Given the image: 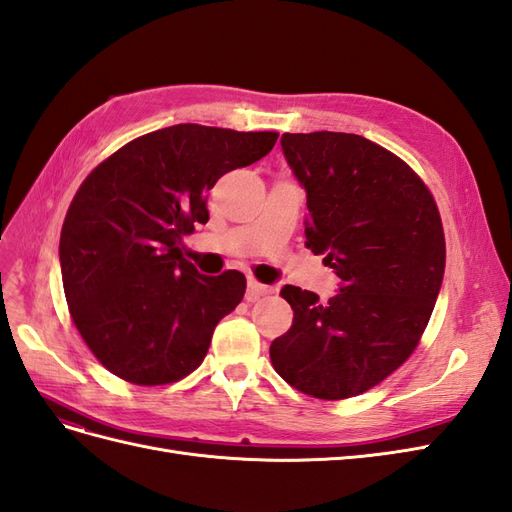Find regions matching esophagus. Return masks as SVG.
<instances>
[{
  "label": "esophagus",
  "instance_id": "obj_1",
  "mask_svg": "<svg viewBox=\"0 0 512 512\" xmlns=\"http://www.w3.org/2000/svg\"><path fill=\"white\" fill-rule=\"evenodd\" d=\"M273 292V288L271 286H265V284H260V282H256L254 277H250V280H247V292H245V299L247 301H258L260 297H267V294H271Z\"/></svg>",
  "mask_w": 512,
  "mask_h": 512
}]
</instances>
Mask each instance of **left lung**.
Instances as JSON below:
<instances>
[{
    "label": "left lung",
    "mask_w": 512,
    "mask_h": 512,
    "mask_svg": "<svg viewBox=\"0 0 512 512\" xmlns=\"http://www.w3.org/2000/svg\"><path fill=\"white\" fill-rule=\"evenodd\" d=\"M307 198L305 247L324 254L339 292L284 286L292 327L271 344L290 386L318 399L369 391L404 363L440 294L446 245L427 185L395 153L359 134H282Z\"/></svg>",
    "instance_id": "1"
}]
</instances>
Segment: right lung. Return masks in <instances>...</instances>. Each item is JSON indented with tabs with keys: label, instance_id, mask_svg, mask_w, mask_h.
Instances as JSON below:
<instances>
[{
	"label": "right lung",
	"instance_id": "1",
	"mask_svg": "<svg viewBox=\"0 0 512 512\" xmlns=\"http://www.w3.org/2000/svg\"><path fill=\"white\" fill-rule=\"evenodd\" d=\"M275 141L179 123L134 138L83 181L61 228V282L76 329L111 374L156 386L203 363L245 275H203L181 256L183 237L207 224L215 181Z\"/></svg>",
	"mask_w": 512,
	"mask_h": 512
}]
</instances>
